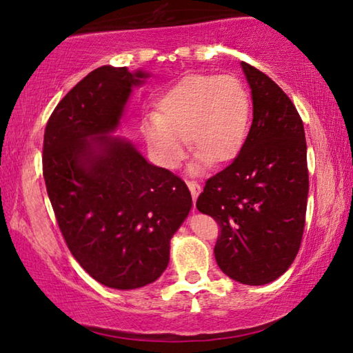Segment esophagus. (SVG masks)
I'll return each instance as SVG.
<instances>
[{
    "instance_id": "1",
    "label": "esophagus",
    "mask_w": 353,
    "mask_h": 353,
    "mask_svg": "<svg viewBox=\"0 0 353 353\" xmlns=\"http://www.w3.org/2000/svg\"><path fill=\"white\" fill-rule=\"evenodd\" d=\"M187 185L190 188L191 198H193V201H196V199H198L199 193H201V185L198 182H194V181H187Z\"/></svg>"
}]
</instances>
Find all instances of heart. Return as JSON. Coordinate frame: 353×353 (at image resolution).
I'll return each instance as SVG.
<instances>
[{
	"label": "heart",
	"mask_w": 353,
	"mask_h": 353,
	"mask_svg": "<svg viewBox=\"0 0 353 353\" xmlns=\"http://www.w3.org/2000/svg\"><path fill=\"white\" fill-rule=\"evenodd\" d=\"M250 126V98L232 76L194 74L182 79L160 99L157 115L141 123L145 141L157 162L174 170L194 149L188 170L201 174L214 163L235 159Z\"/></svg>",
	"instance_id": "1"
}]
</instances>
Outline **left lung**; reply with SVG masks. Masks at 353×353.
Listing matches in <instances>:
<instances>
[{
	"label": "left lung",
	"mask_w": 353,
	"mask_h": 353,
	"mask_svg": "<svg viewBox=\"0 0 353 353\" xmlns=\"http://www.w3.org/2000/svg\"><path fill=\"white\" fill-rule=\"evenodd\" d=\"M254 119L240 154L208 179L196 202L219 224L214 259L225 276L266 285L291 266L305 227L308 170L303 123L271 77L241 62Z\"/></svg>",
	"instance_id": "obj_1"
}]
</instances>
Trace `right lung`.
Here are the masks:
<instances>
[{
    "instance_id": "add662e5",
    "label": "right lung",
    "mask_w": 353,
    "mask_h": 353,
    "mask_svg": "<svg viewBox=\"0 0 353 353\" xmlns=\"http://www.w3.org/2000/svg\"><path fill=\"white\" fill-rule=\"evenodd\" d=\"M149 77L104 65L77 82L48 119L43 177L57 224L97 282L135 290L162 276L170 241L191 210L181 177L112 135L134 87Z\"/></svg>"
}]
</instances>
